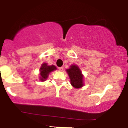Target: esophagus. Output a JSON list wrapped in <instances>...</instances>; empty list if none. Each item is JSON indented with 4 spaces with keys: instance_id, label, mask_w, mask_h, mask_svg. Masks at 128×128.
<instances>
[{
    "instance_id": "esophagus-1",
    "label": "esophagus",
    "mask_w": 128,
    "mask_h": 128,
    "mask_svg": "<svg viewBox=\"0 0 128 128\" xmlns=\"http://www.w3.org/2000/svg\"><path fill=\"white\" fill-rule=\"evenodd\" d=\"M58 69H59L60 71H62V70H63V67H58Z\"/></svg>"
}]
</instances>
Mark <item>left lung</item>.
Instances as JSON below:
<instances>
[{
  "mask_svg": "<svg viewBox=\"0 0 128 128\" xmlns=\"http://www.w3.org/2000/svg\"><path fill=\"white\" fill-rule=\"evenodd\" d=\"M70 67V68L67 69L66 71L70 79V83L72 86L76 88L82 87L84 84L83 76L82 74L81 71L76 65H72Z\"/></svg>",
  "mask_w": 128,
  "mask_h": 128,
  "instance_id": "obj_1",
  "label": "left lung"
}]
</instances>
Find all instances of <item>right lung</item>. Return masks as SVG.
Segmentation results:
<instances>
[{
  "instance_id": "obj_1",
  "label": "right lung",
  "mask_w": 128,
  "mask_h": 128,
  "mask_svg": "<svg viewBox=\"0 0 128 128\" xmlns=\"http://www.w3.org/2000/svg\"><path fill=\"white\" fill-rule=\"evenodd\" d=\"M56 69L55 66H48L47 63H44L42 65L40 69V80L42 81H44V80L48 78V76H49V73L51 72L54 71Z\"/></svg>"
}]
</instances>
